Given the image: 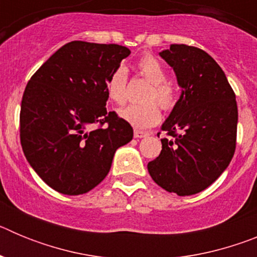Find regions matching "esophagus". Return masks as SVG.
I'll return each instance as SVG.
<instances>
[{"mask_svg":"<svg viewBox=\"0 0 257 257\" xmlns=\"http://www.w3.org/2000/svg\"><path fill=\"white\" fill-rule=\"evenodd\" d=\"M134 136L138 138V139H142V138H145V136H149V133H147V131H142V130H135L134 131Z\"/></svg>","mask_w":257,"mask_h":257,"instance_id":"esophagus-1","label":"esophagus"}]
</instances>
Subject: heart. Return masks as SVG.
I'll return each instance as SVG.
<instances>
[{"instance_id":"1","label":"heart","mask_w":257,"mask_h":257,"mask_svg":"<svg viewBox=\"0 0 257 257\" xmlns=\"http://www.w3.org/2000/svg\"><path fill=\"white\" fill-rule=\"evenodd\" d=\"M142 76L152 82L145 99L149 101L136 103L127 105L119 110V117L138 128H148L161 119V109L158 102L165 110H171L178 101V94L171 83L166 82V69L153 55L142 56L138 60ZM106 95L118 105L126 103L127 100V69L118 67L110 74L106 82ZM156 101L154 102V100Z\"/></svg>"}]
</instances>
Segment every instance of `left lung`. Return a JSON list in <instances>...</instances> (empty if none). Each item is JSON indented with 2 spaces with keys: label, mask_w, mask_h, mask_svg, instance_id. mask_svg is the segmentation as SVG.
Instances as JSON below:
<instances>
[{
  "label": "left lung",
  "mask_w": 257,
  "mask_h": 257,
  "mask_svg": "<svg viewBox=\"0 0 257 257\" xmlns=\"http://www.w3.org/2000/svg\"><path fill=\"white\" fill-rule=\"evenodd\" d=\"M183 90L162 128V151L148 163L152 179L178 196L205 190L234 156L238 109L225 73L207 52L171 45L160 52Z\"/></svg>",
  "instance_id": "left-lung-1"
}]
</instances>
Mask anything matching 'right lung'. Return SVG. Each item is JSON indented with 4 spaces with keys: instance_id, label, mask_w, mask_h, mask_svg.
Returning <instances> with one entry per match:
<instances>
[{
    "instance_id": "add662e5",
    "label": "right lung",
    "mask_w": 257,
    "mask_h": 257,
    "mask_svg": "<svg viewBox=\"0 0 257 257\" xmlns=\"http://www.w3.org/2000/svg\"><path fill=\"white\" fill-rule=\"evenodd\" d=\"M130 52L114 44L72 41L29 79L20 143L32 169L56 192L91 190L108 175L115 151L133 140L131 124L105 108L106 82Z\"/></svg>"
}]
</instances>
